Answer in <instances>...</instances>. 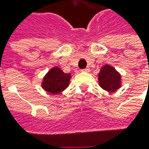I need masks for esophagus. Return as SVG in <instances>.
<instances>
[{"mask_svg":"<svg viewBox=\"0 0 149 149\" xmlns=\"http://www.w3.org/2000/svg\"><path fill=\"white\" fill-rule=\"evenodd\" d=\"M90 70V69H89V67H87L86 69H84V70H81V71L82 72H89Z\"/></svg>","mask_w":149,"mask_h":149,"instance_id":"34e87169","label":"esophagus"}]
</instances>
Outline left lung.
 <instances>
[{
    "label": "left lung",
    "mask_w": 149,
    "mask_h": 149,
    "mask_svg": "<svg viewBox=\"0 0 149 149\" xmlns=\"http://www.w3.org/2000/svg\"><path fill=\"white\" fill-rule=\"evenodd\" d=\"M98 81L100 87L108 92H115L122 86L120 73L109 65H104L100 68Z\"/></svg>",
    "instance_id": "obj_1"
}]
</instances>
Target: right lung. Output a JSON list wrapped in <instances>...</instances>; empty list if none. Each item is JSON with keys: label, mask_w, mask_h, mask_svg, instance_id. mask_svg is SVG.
I'll use <instances>...</instances> for the list:
<instances>
[{"label": "right lung", "mask_w": 149, "mask_h": 149, "mask_svg": "<svg viewBox=\"0 0 149 149\" xmlns=\"http://www.w3.org/2000/svg\"><path fill=\"white\" fill-rule=\"evenodd\" d=\"M71 74H66L60 67L54 66L45 74L41 82L42 89L50 95H58L68 88Z\"/></svg>", "instance_id": "right-lung-1"}]
</instances>
